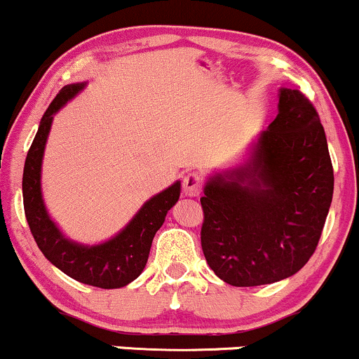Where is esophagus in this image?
I'll use <instances>...</instances> for the list:
<instances>
[{
  "mask_svg": "<svg viewBox=\"0 0 359 359\" xmlns=\"http://www.w3.org/2000/svg\"><path fill=\"white\" fill-rule=\"evenodd\" d=\"M182 191H184L185 196H189V197L201 196V192H202V177H201V174H197V172H189V174L184 177Z\"/></svg>",
  "mask_w": 359,
  "mask_h": 359,
  "instance_id": "1",
  "label": "esophagus"
}]
</instances>
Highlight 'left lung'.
<instances>
[{
	"label": "left lung",
	"instance_id": "8db88e82",
	"mask_svg": "<svg viewBox=\"0 0 359 359\" xmlns=\"http://www.w3.org/2000/svg\"><path fill=\"white\" fill-rule=\"evenodd\" d=\"M279 114L243 165L207 180L201 231L207 264L237 287L278 283L303 267L321 237L334 175L316 109L280 88Z\"/></svg>",
	"mask_w": 359,
	"mask_h": 359
}]
</instances>
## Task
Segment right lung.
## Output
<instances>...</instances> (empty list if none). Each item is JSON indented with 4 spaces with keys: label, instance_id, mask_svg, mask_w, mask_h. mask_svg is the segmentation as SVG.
<instances>
[{
    "label": "right lung",
    "instance_id": "add662e5",
    "mask_svg": "<svg viewBox=\"0 0 359 359\" xmlns=\"http://www.w3.org/2000/svg\"><path fill=\"white\" fill-rule=\"evenodd\" d=\"M86 83L63 86L43 115L29 147L23 170V204L29 231L38 248L51 264L79 283L102 289H116L130 284L142 274L149 259L155 232L180 196V182L145 202L130 222L115 237L97 245L70 241L51 221L41 194V162L53 115L76 97Z\"/></svg>",
    "mask_w": 359,
    "mask_h": 359
}]
</instances>
